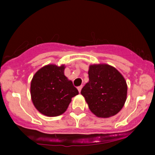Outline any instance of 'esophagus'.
<instances>
[{
  "instance_id": "1",
  "label": "esophagus",
  "mask_w": 155,
  "mask_h": 155,
  "mask_svg": "<svg viewBox=\"0 0 155 155\" xmlns=\"http://www.w3.org/2000/svg\"><path fill=\"white\" fill-rule=\"evenodd\" d=\"M82 85H81V86H79V87H77V89H78V90H79V92H81V88H82Z\"/></svg>"
}]
</instances>
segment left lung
I'll return each mask as SVG.
<instances>
[{"instance_id":"obj_1","label":"left lung","mask_w":155,"mask_h":155,"mask_svg":"<svg viewBox=\"0 0 155 155\" xmlns=\"http://www.w3.org/2000/svg\"><path fill=\"white\" fill-rule=\"evenodd\" d=\"M89 82L81 89L89 108L98 117L117 114L127 98V83L115 68L106 64L92 65L88 71Z\"/></svg>"}]
</instances>
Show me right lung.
Wrapping results in <instances>:
<instances>
[{
    "label": "right lung",
    "mask_w": 155,
    "mask_h": 155,
    "mask_svg": "<svg viewBox=\"0 0 155 155\" xmlns=\"http://www.w3.org/2000/svg\"><path fill=\"white\" fill-rule=\"evenodd\" d=\"M64 65H47L35 74L31 84L32 101L39 112L57 117L66 111L71 98L79 94L64 75Z\"/></svg>",
    "instance_id": "right-lung-1"
}]
</instances>
